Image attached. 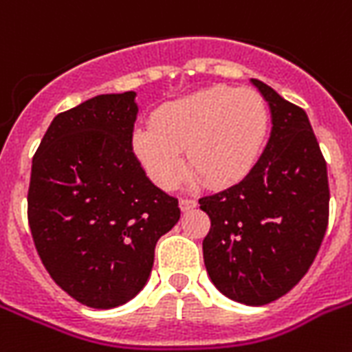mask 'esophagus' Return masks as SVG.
Listing matches in <instances>:
<instances>
[{
  "label": "esophagus",
  "mask_w": 352,
  "mask_h": 352,
  "mask_svg": "<svg viewBox=\"0 0 352 352\" xmlns=\"http://www.w3.org/2000/svg\"><path fill=\"white\" fill-rule=\"evenodd\" d=\"M182 212H190V210L197 208V201L195 199H181V203H179Z\"/></svg>",
  "instance_id": "1"
}]
</instances>
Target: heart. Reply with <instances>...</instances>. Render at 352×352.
Instances as JSON below:
<instances>
[{"label": "heart", "instance_id": "1", "mask_svg": "<svg viewBox=\"0 0 352 352\" xmlns=\"http://www.w3.org/2000/svg\"><path fill=\"white\" fill-rule=\"evenodd\" d=\"M268 131L270 109L257 91L214 85L162 104L151 126L133 129L131 149L164 190L175 188L186 171L184 149L208 184L230 186L254 170Z\"/></svg>", "mask_w": 352, "mask_h": 352}]
</instances>
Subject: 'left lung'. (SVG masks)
I'll use <instances>...</instances> for the list:
<instances>
[{"label":"left lung","mask_w":352,"mask_h":352,"mask_svg":"<svg viewBox=\"0 0 352 352\" xmlns=\"http://www.w3.org/2000/svg\"><path fill=\"white\" fill-rule=\"evenodd\" d=\"M272 129L254 170L223 192L199 199L212 228L203 241L206 272L219 292L267 305L300 283L329 221L327 164L307 113L252 78Z\"/></svg>","instance_id":"left-lung-1"}]
</instances>
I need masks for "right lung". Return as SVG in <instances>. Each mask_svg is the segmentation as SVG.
<instances>
[{
	"instance_id": "1",
	"label": "right lung",
	"mask_w": 352,
	"mask_h": 352,
	"mask_svg": "<svg viewBox=\"0 0 352 352\" xmlns=\"http://www.w3.org/2000/svg\"><path fill=\"white\" fill-rule=\"evenodd\" d=\"M137 93L98 95L51 122L32 159L29 225L47 272L91 309L144 289L179 201L149 181L131 149Z\"/></svg>"
}]
</instances>
